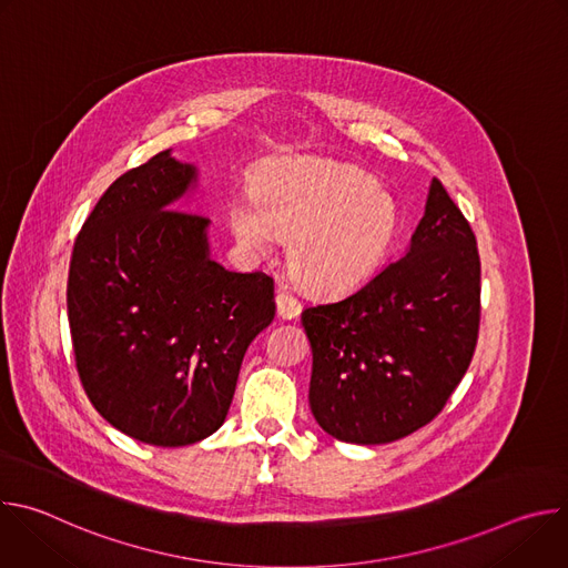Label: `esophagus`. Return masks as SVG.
<instances>
[{
    "label": "esophagus",
    "mask_w": 568,
    "mask_h": 568,
    "mask_svg": "<svg viewBox=\"0 0 568 568\" xmlns=\"http://www.w3.org/2000/svg\"><path fill=\"white\" fill-rule=\"evenodd\" d=\"M276 310H278L281 318H294L301 312V303L290 292H278L276 294Z\"/></svg>",
    "instance_id": "esophagus-1"
}]
</instances>
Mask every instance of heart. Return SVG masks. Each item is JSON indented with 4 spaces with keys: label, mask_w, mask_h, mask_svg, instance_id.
<instances>
[{
    "label": "heart",
    "mask_w": 568,
    "mask_h": 568,
    "mask_svg": "<svg viewBox=\"0 0 568 568\" xmlns=\"http://www.w3.org/2000/svg\"><path fill=\"white\" fill-rule=\"evenodd\" d=\"M229 226L256 256H270L278 240H290L287 263L296 283L318 296H344L382 267L397 209L359 169L285 159L258 173L254 195L231 200Z\"/></svg>",
    "instance_id": "heart-1"
}]
</instances>
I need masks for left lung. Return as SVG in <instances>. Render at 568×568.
Segmentation results:
<instances>
[{
    "label": "left lung",
    "instance_id": "left-lung-1",
    "mask_svg": "<svg viewBox=\"0 0 568 568\" xmlns=\"http://www.w3.org/2000/svg\"><path fill=\"white\" fill-rule=\"evenodd\" d=\"M478 321L476 237L434 178L407 256L346 298L303 310L312 416L344 443L384 445L414 434L460 384Z\"/></svg>",
    "mask_w": 568,
    "mask_h": 568
}]
</instances>
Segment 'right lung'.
<instances>
[{"instance_id": "1", "label": "right lung", "mask_w": 568, "mask_h": 568, "mask_svg": "<svg viewBox=\"0 0 568 568\" xmlns=\"http://www.w3.org/2000/svg\"><path fill=\"white\" fill-rule=\"evenodd\" d=\"M197 171L171 150L121 175L80 229L67 281L78 377L125 436L184 447L217 432L274 281L209 256V217L178 209Z\"/></svg>"}]
</instances>
